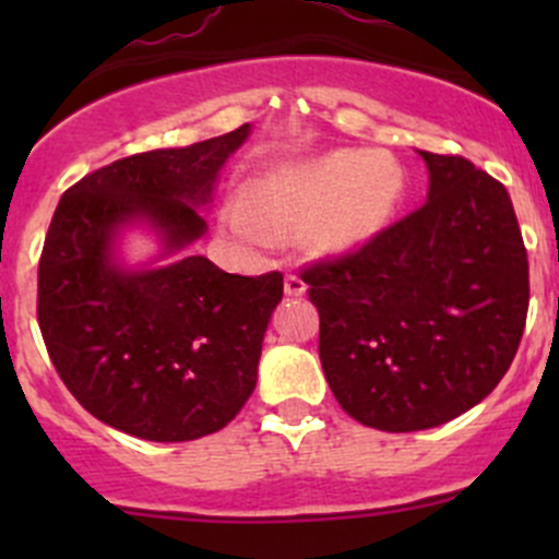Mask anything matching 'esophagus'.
<instances>
[{
  "instance_id": "1",
  "label": "esophagus",
  "mask_w": 559,
  "mask_h": 559,
  "mask_svg": "<svg viewBox=\"0 0 559 559\" xmlns=\"http://www.w3.org/2000/svg\"><path fill=\"white\" fill-rule=\"evenodd\" d=\"M284 289H286V295L289 297H302L306 295V281L300 278V275H295V273H286V278H284Z\"/></svg>"
}]
</instances>
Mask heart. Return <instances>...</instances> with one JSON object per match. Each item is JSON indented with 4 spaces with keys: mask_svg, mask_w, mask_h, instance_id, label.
I'll list each match as a JSON object with an SVG mask.
<instances>
[{
    "mask_svg": "<svg viewBox=\"0 0 559 559\" xmlns=\"http://www.w3.org/2000/svg\"><path fill=\"white\" fill-rule=\"evenodd\" d=\"M403 191L397 162L384 154L343 148L319 159L267 173L222 211L229 235L270 246L275 233L302 229L313 253H348L384 229Z\"/></svg>",
    "mask_w": 559,
    "mask_h": 559,
    "instance_id": "b5f03b06",
    "label": "heart"
}]
</instances>
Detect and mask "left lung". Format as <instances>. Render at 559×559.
Listing matches in <instances>:
<instances>
[{"label":"left lung","instance_id":"left-lung-1","mask_svg":"<svg viewBox=\"0 0 559 559\" xmlns=\"http://www.w3.org/2000/svg\"><path fill=\"white\" fill-rule=\"evenodd\" d=\"M419 156L430 170L419 211L302 270L326 384L352 419L384 432L430 430L481 403L514 362L530 302L506 186L462 156Z\"/></svg>","mask_w":559,"mask_h":559}]
</instances>
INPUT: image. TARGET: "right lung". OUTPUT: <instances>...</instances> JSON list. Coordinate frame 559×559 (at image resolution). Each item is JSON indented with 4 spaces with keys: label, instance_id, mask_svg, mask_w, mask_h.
Listing matches in <instances>:
<instances>
[{
    "label": "right lung",
    "instance_id": "add662e5",
    "mask_svg": "<svg viewBox=\"0 0 559 559\" xmlns=\"http://www.w3.org/2000/svg\"><path fill=\"white\" fill-rule=\"evenodd\" d=\"M243 123L186 148L99 167L61 194L37 273V321L56 373L105 425L143 441H194L227 427L257 386L264 330L284 297L278 270L233 275L205 257L151 270L112 259L118 229L148 222L175 253L207 229L211 200Z\"/></svg>",
    "mask_w": 559,
    "mask_h": 559
}]
</instances>
